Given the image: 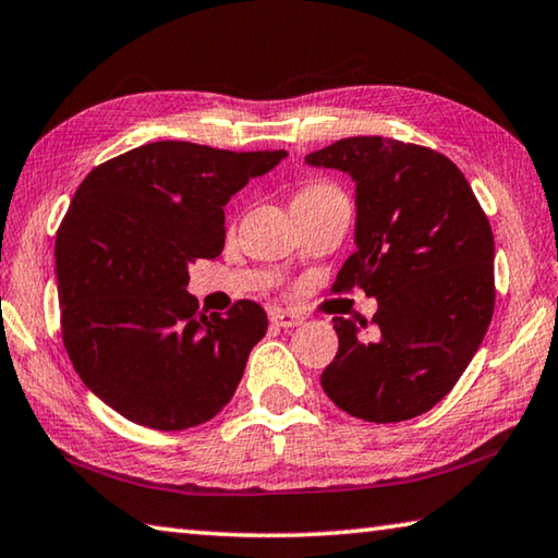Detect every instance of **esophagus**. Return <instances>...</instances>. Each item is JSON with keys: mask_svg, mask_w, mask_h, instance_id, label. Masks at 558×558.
I'll return each instance as SVG.
<instances>
[{"mask_svg": "<svg viewBox=\"0 0 558 558\" xmlns=\"http://www.w3.org/2000/svg\"><path fill=\"white\" fill-rule=\"evenodd\" d=\"M270 323L282 327V329H290V327H300L302 323H305V317L298 313H290V310H278V313H272Z\"/></svg>", "mask_w": 558, "mask_h": 558, "instance_id": "obj_1", "label": "esophagus"}]
</instances>
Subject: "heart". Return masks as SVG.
Listing matches in <instances>:
<instances>
[{
    "label": "heart",
    "instance_id": "obj_1",
    "mask_svg": "<svg viewBox=\"0 0 558 558\" xmlns=\"http://www.w3.org/2000/svg\"><path fill=\"white\" fill-rule=\"evenodd\" d=\"M329 192H335L332 186H327V184H310V186H305L302 189V192L298 194V196H313V194H329Z\"/></svg>",
    "mask_w": 558,
    "mask_h": 558
}]
</instances>
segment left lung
<instances>
[{"instance_id": "obj_1", "label": "left lung", "mask_w": 558, "mask_h": 558, "mask_svg": "<svg viewBox=\"0 0 558 558\" xmlns=\"http://www.w3.org/2000/svg\"><path fill=\"white\" fill-rule=\"evenodd\" d=\"M305 162L356 182V251L332 292L362 288L379 302L374 339L335 317L339 349L319 384L362 421L426 413L468 369L495 313V239L483 206L446 155L401 140L344 137Z\"/></svg>"}]
</instances>
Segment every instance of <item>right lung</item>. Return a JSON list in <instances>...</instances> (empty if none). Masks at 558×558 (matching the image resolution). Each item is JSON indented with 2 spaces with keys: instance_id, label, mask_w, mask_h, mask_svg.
Masks as SVG:
<instances>
[{
  "instance_id": "1",
  "label": "right lung",
  "mask_w": 558,
  "mask_h": 558,
  "mask_svg": "<svg viewBox=\"0 0 558 558\" xmlns=\"http://www.w3.org/2000/svg\"><path fill=\"white\" fill-rule=\"evenodd\" d=\"M282 157L165 140L81 182L53 245L61 337L83 384L128 421L184 430L231 401L268 315L253 300L206 315L186 266L221 256L223 206Z\"/></svg>"
}]
</instances>
